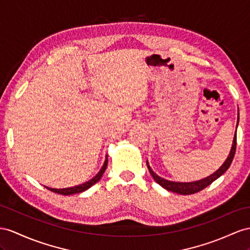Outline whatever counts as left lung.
Wrapping results in <instances>:
<instances>
[{"instance_id":"left-lung-1","label":"left lung","mask_w":250,"mask_h":250,"mask_svg":"<svg viewBox=\"0 0 250 250\" xmlns=\"http://www.w3.org/2000/svg\"><path fill=\"white\" fill-rule=\"evenodd\" d=\"M238 125H239V108H238V121H236V126H235L236 129H238ZM235 148H236V130H235L234 136H233L231 149H230L229 155L226 158V161L224 162V164L214 172V173L210 174L209 176L205 177V178H202V180L194 181V182L183 183V182H172V181L165 180V178L158 176L155 172L152 170L148 161H146V166H148L149 172L152 175L153 180H154L159 185V186H162L164 189L171 191V192H174V193H177V194H182V195L193 194V193L200 192L201 190L208 187L210 184H212L215 180H217V178L225 173V172L228 170V168L230 167V165H231V163H232V159L234 157V153H235Z\"/></svg>"}]
</instances>
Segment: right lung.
<instances>
[{
  "instance_id": "right-lung-1",
  "label": "right lung",
  "mask_w": 250,
  "mask_h": 250,
  "mask_svg": "<svg viewBox=\"0 0 250 250\" xmlns=\"http://www.w3.org/2000/svg\"><path fill=\"white\" fill-rule=\"evenodd\" d=\"M106 167H107V155L105 156V161H104V165H102L100 171L92 178V180H89V181L83 183V184H80V185H77V186L68 187V188L56 189V188H49L46 186H45V188L50 191H53V192H56V193H58V194H62V195H72V194H76V193H81V192L87 190L88 188H91L93 185H95L96 183H98L100 181V178L102 177V175H104Z\"/></svg>"
}]
</instances>
